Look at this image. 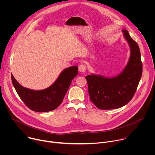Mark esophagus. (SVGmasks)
Returning <instances> with one entry per match:
<instances>
[{
	"instance_id": "1",
	"label": "esophagus",
	"mask_w": 155,
	"mask_h": 155,
	"mask_svg": "<svg viewBox=\"0 0 155 155\" xmlns=\"http://www.w3.org/2000/svg\"><path fill=\"white\" fill-rule=\"evenodd\" d=\"M79 71L80 72H85L86 69H87V68H86V65L85 64H80L79 65Z\"/></svg>"
}]
</instances>
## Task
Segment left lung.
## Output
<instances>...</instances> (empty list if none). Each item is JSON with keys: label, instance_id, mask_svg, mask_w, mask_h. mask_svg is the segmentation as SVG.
<instances>
[{"label": "left lung", "instance_id": "1", "mask_svg": "<svg viewBox=\"0 0 155 155\" xmlns=\"http://www.w3.org/2000/svg\"><path fill=\"white\" fill-rule=\"evenodd\" d=\"M122 31L130 49V58L123 71L113 78L94 74L86 76L90 100L101 110L118 108L126 105L134 96L142 77L139 47L126 29Z\"/></svg>", "mask_w": 155, "mask_h": 155}]
</instances>
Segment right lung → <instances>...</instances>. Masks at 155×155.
Wrapping results in <instances>:
<instances>
[{"label": "right lung", "mask_w": 155, "mask_h": 155, "mask_svg": "<svg viewBox=\"0 0 155 155\" xmlns=\"http://www.w3.org/2000/svg\"><path fill=\"white\" fill-rule=\"evenodd\" d=\"M77 66L65 69L55 82L45 90L35 91L21 86L12 75V81L15 90L25 104L34 112H47L57 108L71 84L78 74Z\"/></svg>", "instance_id": "add662e5"}]
</instances>
